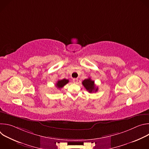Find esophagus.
Masks as SVG:
<instances>
[{"label":"esophagus","mask_w":149,"mask_h":149,"mask_svg":"<svg viewBox=\"0 0 149 149\" xmlns=\"http://www.w3.org/2000/svg\"><path fill=\"white\" fill-rule=\"evenodd\" d=\"M72 81H73V82H74V83H77V82H78V78H74V79H72Z\"/></svg>","instance_id":"1"}]
</instances>
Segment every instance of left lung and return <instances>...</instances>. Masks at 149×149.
I'll return each mask as SVG.
<instances>
[{
  "label": "left lung",
  "instance_id": "obj_1",
  "mask_svg": "<svg viewBox=\"0 0 149 149\" xmlns=\"http://www.w3.org/2000/svg\"><path fill=\"white\" fill-rule=\"evenodd\" d=\"M82 84L86 89L90 93L93 92H97L98 91V87H95L94 81H93L90 78L84 79Z\"/></svg>",
  "mask_w": 149,
  "mask_h": 149
}]
</instances>
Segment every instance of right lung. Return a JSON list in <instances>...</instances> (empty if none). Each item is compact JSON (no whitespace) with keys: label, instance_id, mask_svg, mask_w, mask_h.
Here are the masks:
<instances>
[{"label":"right lung","instance_id":"obj_1","mask_svg":"<svg viewBox=\"0 0 149 149\" xmlns=\"http://www.w3.org/2000/svg\"><path fill=\"white\" fill-rule=\"evenodd\" d=\"M68 82H69V80L67 79H63L61 80H58L56 84V87L58 88H61L63 86H65L67 83H68Z\"/></svg>","mask_w":149,"mask_h":149}]
</instances>
